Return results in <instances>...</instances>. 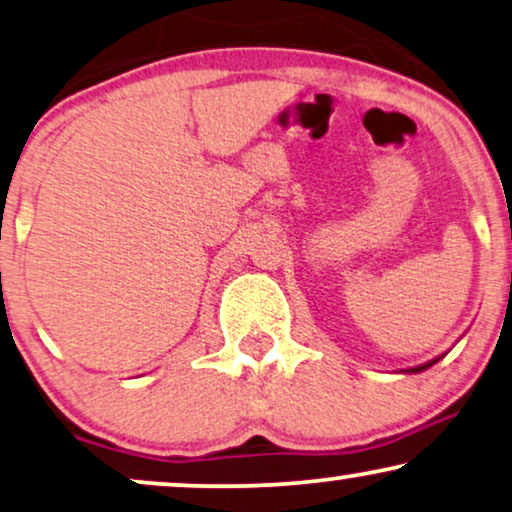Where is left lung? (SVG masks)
Returning <instances> with one entry per match:
<instances>
[{"mask_svg": "<svg viewBox=\"0 0 512 512\" xmlns=\"http://www.w3.org/2000/svg\"><path fill=\"white\" fill-rule=\"evenodd\" d=\"M444 355H447V353H444ZM444 355H437V357H435V360H428V362L418 364V367H409V369H402V374H421V371H426V369H430V367H433V364H435V362H440Z\"/></svg>", "mask_w": 512, "mask_h": 512, "instance_id": "1", "label": "left lung"}]
</instances>
